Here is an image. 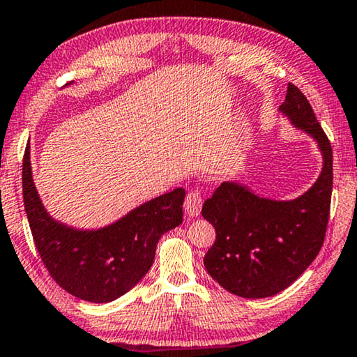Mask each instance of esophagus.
<instances>
[{
	"instance_id": "34e87169",
	"label": "esophagus",
	"mask_w": 357,
	"mask_h": 357,
	"mask_svg": "<svg viewBox=\"0 0 357 357\" xmlns=\"http://www.w3.org/2000/svg\"><path fill=\"white\" fill-rule=\"evenodd\" d=\"M202 207V197L199 191H190L185 197V213L188 217H197L201 213Z\"/></svg>"
}]
</instances>
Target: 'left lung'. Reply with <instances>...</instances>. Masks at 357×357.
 Segmentation results:
<instances>
[{"instance_id":"left-lung-1","label":"left lung","mask_w":357,"mask_h":357,"mask_svg":"<svg viewBox=\"0 0 357 357\" xmlns=\"http://www.w3.org/2000/svg\"><path fill=\"white\" fill-rule=\"evenodd\" d=\"M281 113L317 142L322 171L316 183L292 201L261 197L248 186L223 182L202 206L217 238L204 257L212 279L244 298L271 297L297 279L324 244L333 183L332 146L308 98L289 83Z\"/></svg>"}]
</instances>
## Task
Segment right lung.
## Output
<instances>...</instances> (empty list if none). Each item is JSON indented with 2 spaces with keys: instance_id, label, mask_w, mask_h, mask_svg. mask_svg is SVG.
Segmentation results:
<instances>
[{
  "instance_id": "1",
  "label": "right lung",
  "mask_w": 357,
  "mask_h": 357,
  "mask_svg": "<svg viewBox=\"0 0 357 357\" xmlns=\"http://www.w3.org/2000/svg\"><path fill=\"white\" fill-rule=\"evenodd\" d=\"M22 188L33 241L49 274L68 294L92 303H108L129 292L151 268L161 236L183 217L185 190L175 188L100 229H75L56 222L33 183L29 145Z\"/></svg>"
}]
</instances>
